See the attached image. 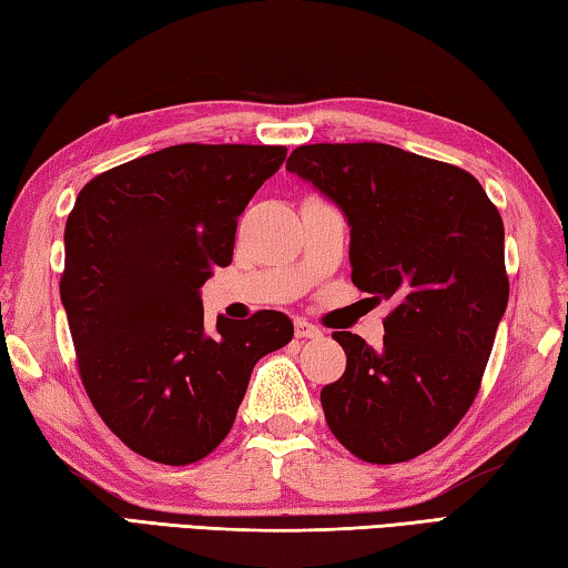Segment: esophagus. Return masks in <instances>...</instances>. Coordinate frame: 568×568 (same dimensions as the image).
Returning a JSON list of instances; mask_svg holds the SVG:
<instances>
[{
    "mask_svg": "<svg viewBox=\"0 0 568 568\" xmlns=\"http://www.w3.org/2000/svg\"><path fill=\"white\" fill-rule=\"evenodd\" d=\"M320 335L323 333H320L313 323H307L303 317L295 320V337H320Z\"/></svg>",
    "mask_w": 568,
    "mask_h": 568,
    "instance_id": "1",
    "label": "esophagus"
}]
</instances>
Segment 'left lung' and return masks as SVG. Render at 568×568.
Returning <instances> with one entry per match:
<instances>
[{"instance_id": "8db88e82", "label": "left lung", "mask_w": 568, "mask_h": 568, "mask_svg": "<svg viewBox=\"0 0 568 568\" xmlns=\"http://www.w3.org/2000/svg\"><path fill=\"white\" fill-rule=\"evenodd\" d=\"M287 171L343 211L353 283L395 305L383 347L333 335L347 367L320 392L327 427L359 459L407 462L479 392L509 301L501 215L471 173L387 143L297 146Z\"/></svg>"}]
</instances>
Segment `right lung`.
Listing matches in <instances>:
<instances>
[{"label": "right lung", "instance_id": "obj_1", "mask_svg": "<svg viewBox=\"0 0 568 568\" xmlns=\"http://www.w3.org/2000/svg\"><path fill=\"white\" fill-rule=\"evenodd\" d=\"M285 146L181 143L99 173L64 231L59 293L81 383L106 427L161 464L221 445L257 359L293 339L277 311L203 325L201 285L231 265L239 215Z\"/></svg>", "mask_w": 568, "mask_h": 568}]
</instances>
